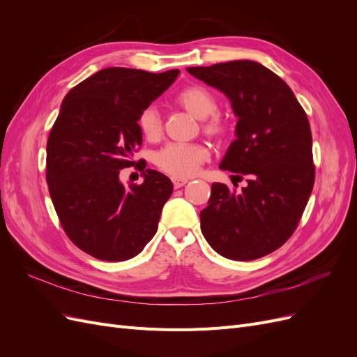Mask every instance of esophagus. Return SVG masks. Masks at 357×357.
Segmentation results:
<instances>
[{
	"label": "esophagus",
	"mask_w": 357,
	"mask_h": 357,
	"mask_svg": "<svg viewBox=\"0 0 357 357\" xmlns=\"http://www.w3.org/2000/svg\"><path fill=\"white\" fill-rule=\"evenodd\" d=\"M188 183V180L186 178H172V185H174V188L176 189H178V188H183Z\"/></svg>",
	"instance_id": "34e87169"
}]
</instances>
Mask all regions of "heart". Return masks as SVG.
<instances>
[{"instance_id": "obj_1", "label": "heart", "mask_w": 357, "mask_h": 357, "mask_svg": "<svg viewBox=\"0 0 357 357\" xmlns=\"http://www.w3.org/2000/svg\"><path fill=\"white\" fill-rule=\"evenodd\" d=\"M177 102L193 116L201 119V129L213 139H223L231 131L229 119L218 112V100L204 86L193 84L181 89ZM139 132L149 142H158L162 135V117L156 105H147L138 116ZM210 159V150L201 143H168L153 156L155 165L174 178H188Z\"/></svg>"}]
</instances>
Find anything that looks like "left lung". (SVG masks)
<instances>
[{
	"mask_svg": "<svg viewBox=\"0 0 357 357\" xmlns=\"http://www.w3.org/2000/svg\"><path fill=\"white\" fill-rule=\"evenodd\" d=\"M188 71L231 100L238 116L236 139L220 169L247 181L238 192L213 183L199 214L201 231L223 257L255 261L290 238L314 186L307 113L286 82L259 62L229 61Z\"/></svg>",
	"mask_w": 357,
	"mask_h": 357,
	"instance_id": "8db88e82",
	"label": "left lung"
}]
</instances>
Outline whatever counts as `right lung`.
<instances>
[{"mask_svg": "<svg viewBox=\"0 0 357 357\" xmlns=\"http://www.w3.org/2000/svg\"><path fill=\"white\" fill-rule=\"evenodd\" d=\"M112 67L95 73L67 93L47 138L46 180L62 229L80 250L122 262L153 238L171 180L146 160H132L142 146L138 116L177 79ZM134 166L143 183L123 187L120 172Z\"/></svg>", "mask_w": 357, "mask_h": 357, "instance_id": "right-lung-1", "label": "right lung"}]
</instances>
